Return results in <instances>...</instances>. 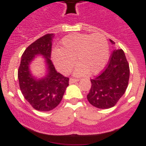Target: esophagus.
<instances>
[{
  "label": "esophagus",
  "mask_w": 146,
  "mask_h": 146,
  "mask_svg": "<svg viewBox=\"0 0 146 146\" xmlns=\"http://www.w3.org/2000/svg\"><path fill=\"white\" fill-rule=\"evenodd\" d=\"M78 80L77 79H74V78H70V79H69V83H70V84H72V83H74V82H78Z\"/></svg>",
  "instance_id": "1"
}]
</instances>
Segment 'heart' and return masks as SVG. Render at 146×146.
<instances>
[{"mask_svg":"<svg viewBox=\"0 0 146 146\" xmlns=\"http://www.w3.org/2000/svg\"><path fill=\"white\" fill-rule=\"evenodd\" d=\"M109 44L102 33H73L62 38L59 50H53L52 58L56 69L63 74L69 73L76 60V76L89 72L96 74L101 72L109 60Z\"/></svg>","mask_w":146,"mask_h":146,"instance_id":"heart-1","label":"heart"}]
</instances>
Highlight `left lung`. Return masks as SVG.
Returning <instances> with one entry per match:
<instances>
[{"mask_svg":"<svg viewBox=\"0 0 146 146\" xmlns=\"http://www.w3.org/2000/svg\"><path fill=\"white\" fill-rule=\"evenodd\" d=\"M112 44L113 40L110 39ZM129 79V66L122 50H115L104 72L91 80V88L87 95L89 103L99 109L115 105L126 91Z\"/></svg>","mask_w":146,"mask_h":146,"instance_id":"obj_1","label":"left lung"}]
</instances>
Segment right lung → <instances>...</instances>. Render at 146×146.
Wrapping results in <instances>:
<instances>
[{
  "mask_svg": "<svg viewBox=\"0 0 146 146\" xmlns=\"http://www.w3.org/2000/svg\"><path fill=\"white\" fill-rule=\"evenodd\" d=\"M54 33H49L29 45L21 57L18 80L23 96L34 109L50 111L58 106L69 86V78L56 72L50 60ZM42 56L45 64V74L42 78L33 76L30 64Z\"/></svg>",
  "mask_w": 146,
  "mask_h": 146,
  "instance_id": "add662e5",
  "label": "right lung"
}]
</instances>
